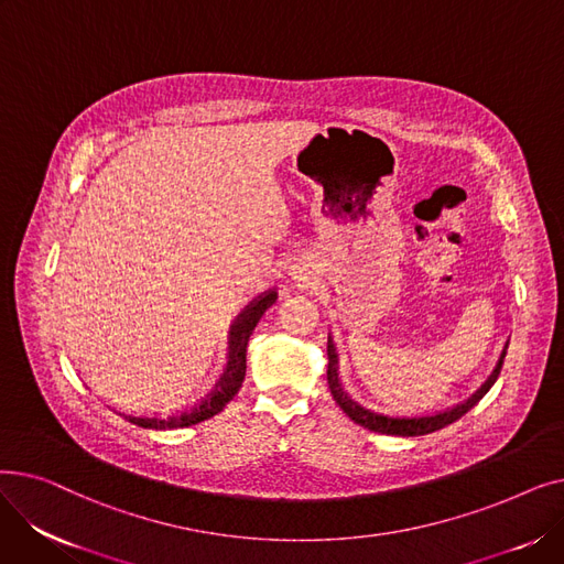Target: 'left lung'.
Listing matches in <instances>:
<instances>
[{"mask_svg":"<svg viewBox=\"0 0 564 564\" xmlns=\"http://www.w3.org/2000/svg\"><path fill=\"white\" fill-rule=\"evenodd\" d=\"M506 354H508V347L502 349L500 359H498V366L494 368L491 377L482 383V387L473 393L464 404H457L448 411H438V413H432V416H416V419H398V416H387V413H379V411H372L364 404H359L357 400H354L345 389L343 383L338 379V354H336V347H334V340L329 336V345H327V357H329V368H327V379H329V389H332V395L336 400V404L347 413V416L354 421L364 425L366 430L370 432H379V434H391V436H421V434H430V432H436L441 427H446L451 423H455L457 419H462L464 413L468 409L476 406L482 395L494 387V381L498 379L500 370H502V361H506Z\"/></svg>","mask_w":564,"mask_h":564,"instance_id":"obj_1","label":"left lung"}]
</instances>
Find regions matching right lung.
<instances>
[{"instance_id": "add662e5", "label": "right lung", "mask_w": 564, "mask_h": 564, "mask_svg": "<svg viewBox=\"0 0 564 564\" xmlns=\"http://www.w3.org/2000/svg\"><path fill=\"white\" fill-rule=\"evenodd\" d=\"M276 302V290L264 292L260 300H256L245 315L240 317V322L235 324L230 332V357H228V368L224 379L219 381V387L215 389V393L203 400L200 404H196L189 411L183 413H173V416H126V421H130L132 425L145 427V430H177V427H189L196 423H203L207 419H213L215 413H219L235 395L240 391L242 381H245V372H247V345L249 338L256 329V324L260 322V317L264 315V311L270 308Z\"/></svg>"}]
</instances>
